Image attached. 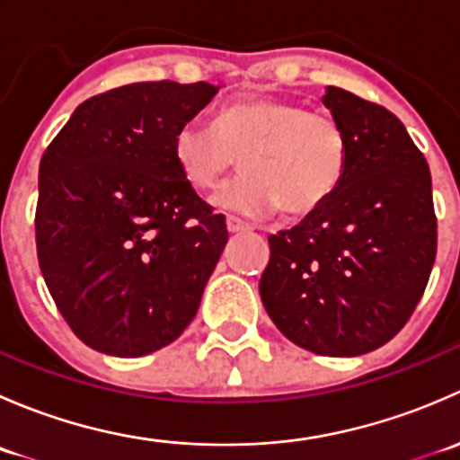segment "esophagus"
<instances>
[{"mask_svg": "<svg viewBox=\"0 0 460 460\" xmlns=\"http://www.w3.org/2000/svg\"><path fill=\"white\" fill-rule=\"evenodd\" d=\"M249 229H252V226H249L247 222L238 220V217H234V216L226 217V231H229V234H244V231H249Z\"/></svg>", "mask_w": 460, "mask_h": 460, "instance_id": "1", "label": "esophagus"}]
</instances>
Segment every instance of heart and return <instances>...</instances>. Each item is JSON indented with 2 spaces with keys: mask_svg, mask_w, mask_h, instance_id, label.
Wrapping results in <instances>:
<instances>
[{
  "mask_svg": "<svg viewBox=\"0 0 460 460\" xmlns=\"http://www.w3.org/2000/svg\"><path fill=\"white\" fill-rule=\"evenodd\" d=\"M173 157L191 187L213 189L226 171L244 169L211 196L213 207L249 217L285 208L303 216L324 204L342 180L345 133L333 118L276 97L226 106L216 127L187 122L173 136Z\"/></svg>",
  "mask_w": 460,
  "mask_h": 460,
  "instance_id": "1",
  "label": "heart"
}]
</instances>
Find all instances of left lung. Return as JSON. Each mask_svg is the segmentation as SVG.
Segmentation results:
<instances>
[{"mask_svg":"<svg viewBox=\"0 0 460 460\" xmlns=\"http://www.w3.org/2000/svg\"><path fill=\"white\" fill-rule=\"evenodd\" d=\"M345 133L342 180L327 202L269 235L260 298L294 345L360 356L392 341L419 305L436 258L431 175L401 119L327 86Z\"/></svg>","mask_w":460,"mask_h":460,"instance_id":"1","label":"left lung"}]
</instances>
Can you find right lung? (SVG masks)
Returning <instances> with one entry per match:
<instances>
[{"label": "right lung", "mask_w": 460, "mask_h": 460, "mask_svg": "<svg viewBox=\"0 0 460 460\" xmlns=\"http://www.w3.org/2000/svg\"><path fill=\"white\" fill-rule=\"evenodd\" d=\"M220 86L137 82L73 111L40 164L37 258L91 349L140 358L196 318L229 234L182 178L173 136Z\"/></svg>", "instance_id": "add662e5"}]
</instances>
